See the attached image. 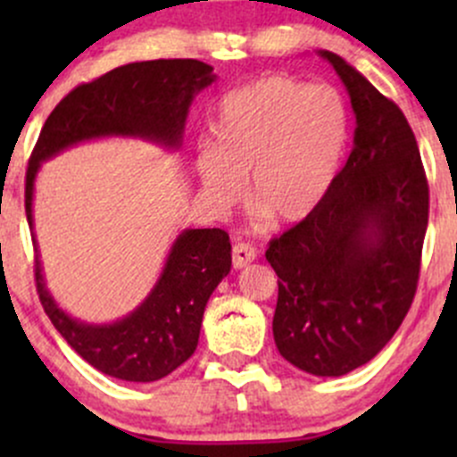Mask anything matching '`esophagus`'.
<instances>
[{"instance_id": "obj_1", "label": "esophagus", "mask_w": 457, "mask_h": 457, "mask_svg": "<svg viewBox=\"0 0 457 457\" xmlns=\"http://www.w3.org/2000/svg\"><path fill=\"white\" fill-rule=\"evenodd\" d=\"M254 258H256V250L254 245H250V243H237V245L232 247V262L237 270L250 265Z\"/></svg>"}]
</instances>
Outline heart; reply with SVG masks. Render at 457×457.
<instances>
[{"label":"heart","mask_w":457,"mask_h":457,"mask_svg":"<svg viewBox=\"0 0 457 457\" xmlns=\"http://www.w3.org/2000/svg\"><path fill=\"white\" fill-rule=\"evenodd\" d=\"M347 132V110L334 87L261 77L219 101L212 145L196 152L195 168L214 205H229L245 179L252 210L301 223L334 186Z\"/></svg>","instance_id":"heart-1"}]
</instances>
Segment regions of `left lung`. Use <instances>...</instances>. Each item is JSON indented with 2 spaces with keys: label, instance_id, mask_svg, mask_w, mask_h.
I'll list each match as a JSON object with an SVG mask.
<instances>
[{
  "label": "left lung",
  "instance_id": "obj_1",
  "mask_svg": "<svg viewBox=\"0 0 457 457\" xmlns=\"http://www.w3.org/2000/svg\"><path fill=\"white\" fill-rule=\"evenodd\" d=\"M334 66L356 114L353 150L312 216L271 238L278 276L274 340L314 376H345L398 331L416 296L428 186L403 110L343 57Z\"/></svg>",
  "mask_w": 457,
  "mask_h": 457
}]
</instances>
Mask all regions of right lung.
<instances>
[{"label": "right lung", "mask_w": 457, "mask_h": 457, "mask_svg": "<svg viewBox=\"0 0 457 457\" xmlns=\"http://www.w3.org/2000/svg\"><path fill=\"white\" fill-rule=\"evenodd\" d=\"M212 71L196 59H154L114 68L68 92L46 119L26 170L30 229L35 177L46 159L99 137H141L179 147L192 99L214 81ZM229 267L228 232L186 229L174 241L150 296L112 325H87L59 310L46 289L39 258L35 280L50 322L87 365L119 380L154 382L195 353L203 312Z\"/></svg>", "instance_id": "right-lung-1"}]
</instances>
